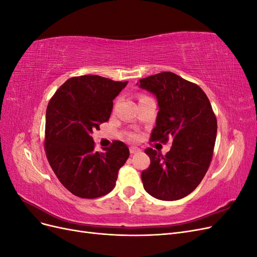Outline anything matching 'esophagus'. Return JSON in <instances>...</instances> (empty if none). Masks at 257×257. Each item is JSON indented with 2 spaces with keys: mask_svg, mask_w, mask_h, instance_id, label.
I'll return each instance as SVG.
<instances>
[{
  "mask_svg": "<svg viewBox=\"0 0 257 257\" xmlns=\"http://www.w3.org/2000/svg\"><path fill=\"white\" fill-rule=\"evenodd\" d=\"M141 150L138 149V148H136V147H130V152H131V154H135V153H137V152H139Z\"/></svg>",
  "mask_w": 257,
  "mask_h": 257,
  "instance_id": "esophagus-1",
  "label": "esophagus"
}]
</instances>
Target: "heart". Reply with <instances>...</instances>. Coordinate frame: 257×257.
<instances>
[{
  "instance_id": "heart-1",
  "label": "heart",
  "mask_w": 257,
  "mask_h": 257,
  "mask_svg": "<svg viewBox=\"0 0 257 257\" xmlns=\"http://www.w3.org/2000/svg\"><path fill=\"white\" fill-rule=\"evenodd\" d=\"M146 97H149V96H147V95H141V96H139V100L143 99V98H146Z\"/></svg>"
}]
</instances>
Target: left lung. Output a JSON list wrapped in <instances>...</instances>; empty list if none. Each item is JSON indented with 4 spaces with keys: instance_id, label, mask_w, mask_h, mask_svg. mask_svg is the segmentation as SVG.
Listing matches in <instances>:
<instances>
[{
    "instance_id": "1",
    "label": "left lung",
    "mask_w": 257,
    "mask_h": 257,
    "mask_svg": "<svg viewBox=\"0 0 257 257\" xmlns=\"http://www.w3.org/2000/svg\"><path fill=\"white\" fill-rule=\"evenodd\" d=\"M139 82V87L157 96L160 108L150 142L173 141L165 155L152 148L145 150L150 166L142 173L144 188L161 200L181 199L197 188L211 163L217 130L215 114L201 88L172 72Z\"/></svg>"
}]
</instances>
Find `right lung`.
I'll return each mask as SVG.
<instances>
[{"label":"right lung","mask_w":257,"mask_h":257,"mask_svg":"<svg viewBox=\"0 0 257 257\" xmlns=\"http://www.w3.org/2000/svg\"><path fill=\"white\" fill-rule=\"evenodd\" d=\"M126 84L97 75L73 77L49 100L46 155L59 181L80 198H97L112 191L119 169L130 157L127 146L120 141L104 152L95 151L91 136L109 120L112 100Z\"/></svg>","instance_id":"obj_1"}]
</instances>
